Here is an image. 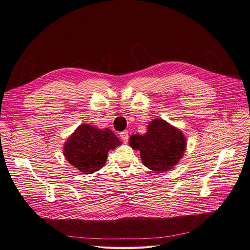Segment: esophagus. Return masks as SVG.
Returning a JSON list of instances; mask_svg holds the SVG:
<instances>
[{
    "label": "esophagus",
    "instance_id": "1",
    "mask_svg": "<svg viewBox=\"0 0 250 250\" xmlns=\"http://www.w3.org/2000/svg\"><path fill=\"white\" fill-rule=\"evenodd\" d=\"M119 135H120V137H122L123 141H124L125 143H126L127 140H128V133H127V131H124V132L120 133Z\"/></svg>",
    "mask_w": 250,
    "mask_h": 250
}]
</instances>
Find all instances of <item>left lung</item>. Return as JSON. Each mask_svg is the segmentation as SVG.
Instances as JSON below:
<instances>
[{
    "instance_id": "left-lung-1",
    "label": "left lung",
    "mask_w": 250,
    "mask_h": 250,
    "mask_svg": "<svg viewBox=\"0 0 250 250\" xmlns=\"http://www.w3.org/2000/svg\"><path fill=\"white\" fill-rule=\"evenodd\" d=\"M186 141L180 128L162 118H155L148 124L146 135H132L128 143L140 151L144 166L162 173L179 163L186 150Z\"/></svg>"
}]
</instances>
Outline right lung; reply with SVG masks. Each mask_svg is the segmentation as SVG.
<instances>
[{
	"instance_id": "right-lung-1",
	"label": "right lung",
	"mask_w": 250,
	"mask_h": 250,
	"mask_svg": "<svg viewBox=\"0 0 250 250\" xmlns=\"http://www.w3.org/2000/svg\"><path fill=\"white\" fill-rule=\"evenodd\" d=\"M122 144L109 128L80 125L66 139L63 154L68 162L85 174L93 173L104 166L108 151Z\"/></svg>"
}]
</instances>
